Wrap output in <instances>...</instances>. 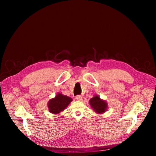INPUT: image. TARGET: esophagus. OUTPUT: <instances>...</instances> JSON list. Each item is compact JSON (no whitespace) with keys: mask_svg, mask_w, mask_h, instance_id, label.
Masks as SVG:
<instances>
[{"mask_svg":"<svg viewBox=\"0 0 156 156\" xmlns=\"http://www.w3.org/2000/svg\"><path fill=\"white\" fill-rule=\"evenodd\" d=\"M76 100H77V101H81L82 100V96H80V95H78V96H76Z\"/></svg>","mask_w":156,"mask_h":156,"instance_id":"34e87169","label":"esophagus"}]
</instances>
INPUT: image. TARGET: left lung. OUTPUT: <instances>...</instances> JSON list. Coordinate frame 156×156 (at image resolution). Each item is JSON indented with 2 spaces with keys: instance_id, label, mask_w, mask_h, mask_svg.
Instances as JSON below:
<instances>
[{
  "instance_id": "left-lung-1",
  "label": "left lung",
  "mask_w": 156,
  "mask_h": 156,
  "mask_svg": "<svg viewBox=\"0 0 156 156\" xmlns=\"http://www.w3.org/2000/svg\"><path fill=\"white\" fill-rule=\"evenodd\" d=\"M90 104L93 110L98 114H102L105 112L108 105L107 102L101 99L97 95L90 100Z\"/></svg>"
}]
</instances>
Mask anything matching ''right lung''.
I'll return each mask as SVG.
<instances>
[{
	"label": "right lung",
	"mask_w": 156,
	"mask_h": 156,
	"mask_svg": "<svg viewBox=\"0 0 156 156\" xmlns=\"http://www.w3.org/2000/svg\"><path fill=\"white\" fill-rule=\"evenodd\" d=\"M72 101L73 99L71 98L58 93L54 98L51 99L48 102L49 111L54 114H59L67 107Z\"/></svg>",
	"instance_id": "obj_1"
}]
</instances>
